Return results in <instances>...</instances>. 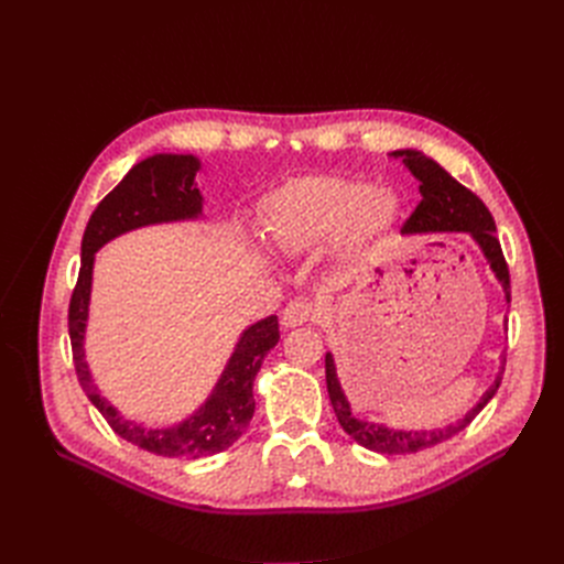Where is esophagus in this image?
I'll use <instances>...</instances> for the list:
<instances>
[{
    "label": "esophagus",
    "instance_id": "34e87169",
    "mask_svg": "<svg viewBox=\"0 0 564 564\" xmlns=\"http://www.w3.org/2000/svg\"><path fill=\"white\" fill-rule=\"evenodd\" d=\"M319 317V305L308 299H294L286 303V308L282 311V324L284 327H299V324L305 322H315Z\"/></svg>",
    "mask_w": 564,
    "mask_h": 564
}]
</instances>
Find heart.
<instances>
[{
  "label": "heart",
  "mask_w": 564,
  "mask_h": 564,
  "mask_svg": "<svg viewBox=\"0 0 564 564\" xmlns=\"http://www.w3.org/2000/svg\"><path fill=\"white\" fill-rule=\"evenodd\" d=\"M400 197L350 178H303L270 199L268 232L286 251H308L346 237L367 247L395 226Z\"/></svg>",
  "instance_id": "b5f03b06"
}]
</instances>
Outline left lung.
<instances>
[{"label":"left lung","instance_id":"obj_1","mask_svg":"<svg viewBox=\"0 0 564 564\" xmlns=\"http://www.w3.org/2000/svg\"><path fill=\"white\" fill-rule=\"evenodd\" d=\"M392 158H402L404 166L421 183L419 185L421 202L416 204L412 216L406 218V224L402 226V232L404 235L468 232L477 242V247L482 249L489 268L494 270V275H497V280L503 286L506 301L510 303L508 263L503 259V251L499 245L497 226H494V218H491L489 209L485 207V202L473 191H468L466 185H460L454 176H449L435 160L425 158L419 150H398V152H392ZM501 357H503L501 371L497 373V379H494L489 390L480 398V402H477L460 421L442 425V429H435V431H395V429H386V425H381V423L355 419L350 412V402L346 400L344 390H340L332 352H327V357H324V369H327V390H329V400H332L334 414L340 423V429H344L357 442V445H362L371 452L392 456V454L423 452V449L440 445V442L454 437L458 431H464L466 425L482 412L485 404L494 395H497L503 369H506V352Z\"/></svg>","mask_w":564,"mask_h":564}]
</instances>
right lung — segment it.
Listing matches in <instances>:
<instances>
[{"label": "right lung", "instance_id": "obj_1", "mask_svg": "<svg viewBox=\"0 0 564 564\" xmlns=\"http://www.w3.org/2000/svg\"><path fill=\"white\" fill-rule=\"evenodd\" d=\"M199 160L193 155H152L122 178L91 214L82 237V265L67 308L73 362L77 381L110 429L131 445L150 454L169 458H202L228 449L245 433L253 416V379L265 355L280 340L278 315H270L240 336L228 367L220 373L209 400L178 425L169 429H143V425L119 416L117 409L100 395L84 362V329L89 319L94 253L112 237L169 220L197 218L202 214V195L195 185Z\"/></svg>", "mask_w": 564, "mask_h": 564}]
</instances>
